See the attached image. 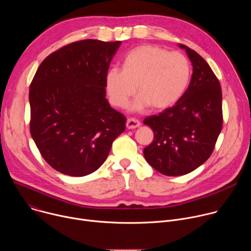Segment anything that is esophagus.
Instances as JSON below:
<instances>
[{
	"label": "esophagus",
	"mask_w": 251,
	"mask_h": 251,
	"mask_svg": "<svg viewBox=\"0 0 251 251\" xmlns=\"http://www.w3.org/2000/svg\"><path fill=\"white\" fill-rule=\"evenodd\" d=\"M141 125V122L136 118H129L126 122V126L128 129H135Z\"/></svg>",
	"instance_id": "esophagus-1"
}]
</instances>
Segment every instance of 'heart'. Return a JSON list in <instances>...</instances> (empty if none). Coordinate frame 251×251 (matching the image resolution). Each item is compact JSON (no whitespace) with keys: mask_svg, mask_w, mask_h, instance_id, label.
Returning a JSON list of instances; mask_svg holds the SVG:
<instances>
[{"mask_svg":"<svg viewBox=\"0 0 251 251\" xmlns=\"http://www.w3.org/2000/svg\"><path fill=\"white\" fill-rule=\"evenodd\" d=\"M191 78V64L186 55L169 52L157 46H141L131 50L123 61V69L107 71L106 90L110 102L124 108L138 91L133 109L151 105L163 109L175 104L185 93Z\"/></svg>","mask_w":251,"mask_h":251,"instance_id":"heart-1","label":"heart"}]
</instances>
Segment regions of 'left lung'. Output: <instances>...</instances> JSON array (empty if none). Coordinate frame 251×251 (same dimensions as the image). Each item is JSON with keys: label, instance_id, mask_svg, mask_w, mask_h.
I'll return each instance as SVG.
<instances>
[{"label": "left lung", "instance_id": "8db88e82", "mask_svg": "<svg viewBox=\"0 0 251 251\" xmlns=\"http://www.w3.org/2000/svg\"><path fill=\"white\" fill-rule=\"evenodd\" d=\"M178 46L193 64L190 85L174 106L143 121L154 132V141L144 149L145 159L166 176H183L202 165L216 146L224 120L218 77L197 51Z\"/></svg>", "mask_w": 251, "mask_h": 251}]
</instances>
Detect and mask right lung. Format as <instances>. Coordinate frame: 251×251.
<instances>
[{"label":"right lung","mask_w":251,"mask_h":251,"mask_svg":"<svg viewBox=\"0 0 251 251\" xmlns=\"http://www.w3.org/2000/svg\"><path fill=\"white\" fill-rule=\"evenodd\" d=\"M120 45L97 40L66 45L44 59L31 80L30 135L59 173H93L125 131V116L105 98L106 75Z\"/></svg>","instance_id":"right-lung-1"}]
</instances>
